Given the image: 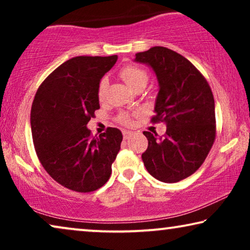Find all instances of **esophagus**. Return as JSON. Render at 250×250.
Instances as JSON below:
<instances>
[{
	"mask_svg": "<svg viewBox=\"0 0 250 250\" xmlns=\"http://www.w3.org/2000/svg\"><path fill=\"white\" fill-rule=\"evenodd\" d=\"M132 134H133V132H131V131H123V136H124V140H127Z\"/></svg>",
	"mask_w": 250,
	"mask_h": 250,
	"instance_id": "esophagus-1",
	"label": "esophagus"
}]
</instances>
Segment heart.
<instances>
[{
	"label": "heart",
	"instance_id": "obj_1",
	"mask_svg": "<svg viewBox=\"0 0 250 250\" xmlns=\"http://www.w3.org/2000/svg\"><path fill=\"white\" fill-rule=\"evenodd\" d=\"M119 76L125 81V83L128 85L132 90H136V88L145 87L146 83H148L149 76L146 69H143L142 67L135 66V64H127L124 66L119 70ZM107 85L108 81L107 78L104 77L100 81V83L98 85V98L99 100H104L105 91H107ZM117 122L122 125H131L132 119L127 112H122L117 116Z\"/></svg>",
	"mask_w": 250,
	"mask_h": 250
}]
</instances>
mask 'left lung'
Instances as JSON below:
<instances>
[{
    "instance_id": "1",
    "label": "left lung",
    "mask_w": 250,
    "mask_h": 250,
    "mask_svg": "<svg viewBox=\"0 0 250 250\" xmlns=\"http://www.w3.org/2000/svg\"><path fill=\"white\" fill-rule=\"evenodd\" d=\"M157 75L152 123H166V133L145 131L148 148L142 160L155 179L175 183L192 175L206 159L216 138L215 102L204 75L183 56L164 46L135 54Z\"/></svg>"
}]
</instances>
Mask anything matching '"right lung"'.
I'll return each instance as SVG.
<instances>
[{"mask_svg": "<svg viewBox=\"0 0 250 250\" xmlns=\"http://www.w3.org/2000/svg\"><path fill=\"white\" fill-rule=\"evenodd\" d=\"M117 56L75 57L54 69L37 88L30 111L36 155L52 179L76 192L107 183L123 140L108 127L94 138L86 127L100 108L98 85Z\"/></svg>", "mask_w": 250, "mask_h": 250, "instance_id": "obj_1", "label": "right lung"}]
</instances>
